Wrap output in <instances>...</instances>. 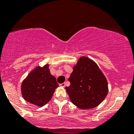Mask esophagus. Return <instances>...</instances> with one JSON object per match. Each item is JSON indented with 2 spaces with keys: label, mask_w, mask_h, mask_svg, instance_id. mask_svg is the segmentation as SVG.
Masks as SVG:
<instances>
[{
  "label": "esophagus",
  "mask_w": 134,
  "mask_h": 134,
  "mask_svg": "<svg viewBox=\"0 0 134 134\" xmlns=\"http://www.w3.org/2000/svg\"><path fill=\"white\" fill-rule=\"evenodd\" d=\"M59 86H60V87H65V83H62V84H59Z\"/></svg>",
  "instance_id": "34e87169"
}]
</instances>
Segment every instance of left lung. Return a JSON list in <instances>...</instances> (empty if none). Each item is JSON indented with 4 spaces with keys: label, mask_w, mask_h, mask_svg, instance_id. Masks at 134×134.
<instances>
[{
    "label": "left lung",
    "mask_w": 134,
    "mask_h": 134,
    "mask_svg": "<svg viewBox=\"0 0 134 134\" xmlns=\"http://www.w3.org/2000/svg\"><path fill=\"white\" fill-rule=\"evenodd\" d=\"M65 87L70 101L82 110L99 105L108 94V82L99 67L87 57H81Z\"/></svg>",
    "instance_id": "1"
}]
</instances>
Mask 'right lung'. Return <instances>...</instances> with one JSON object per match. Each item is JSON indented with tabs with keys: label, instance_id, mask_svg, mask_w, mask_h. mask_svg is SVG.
Masks as SVG:
<instances>
[{
	"label": "right lung",
	"instance_id": "1",
	"mask_svg": "<svg viewBox=\"0 0 134 134\" xmlns=\"http://www.w3.org/2000/svg\"><path fill=\"white\" fill-rule=\"evenodd\" d=\"M58 87L56 78L51 75L47 64L37 67L23 81L21 93L27 102L42 107L51 99L55 89Z\"/></svg>",
	"mask_w": 134,
	"mask_h": 134
}]
</instances>
